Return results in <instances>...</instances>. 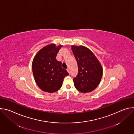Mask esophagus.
<instances>
[{"mask_svg":"<svg viewBox=\"0 0 134 134\" xmlns=\"http://www.w3.org/2000/svg\"><path fill=\"white\" fill-rule=\"evenodd\" d=\"M67 71H68V72L69 74V68H67Z\"/></svg>","mask_w":134,"mask_h":134,"instance_id":"1","label":"esophagus"}]
</instances>
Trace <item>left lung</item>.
I'll return each mask as SVG.
<instances>
[{"label":"left lung","mask_w":134,"mask_h":134,"mask_svg":"<svg viewBox=\"0 0 134 134\" xmlns=\"http://www.w3.org/2000/svg\"><path fill=\"white\" fill-rule=\"evenodd\" d=\"M71 50L78 65V75L73 79L75 88L81 93L96 88L101 80L103 68L91 50L83 46L72 45Z\"/></svg>","instance_id":"1"}]
</instances>
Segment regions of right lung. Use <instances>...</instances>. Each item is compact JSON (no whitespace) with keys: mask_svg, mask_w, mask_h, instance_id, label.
Listing matches in <instances>:
<instances>
[{"mask_svg":"<svg viewBox=\"0 0 134 134\" xmlns=\"http://www.w3.org/2000/svg\"><path fill=\"white\" fill-rule=\"evenodd\" d=\"M62 46L49 44L40 49L34 57L32 67L34 80L43 91L50 93L58 91L62 86L64 77L69 75L62 67V62L55 58Z\"/></svg>","mask_w":134,"mask_h":134,"instance_id":"1","label":"right lung"}]
</instances>
